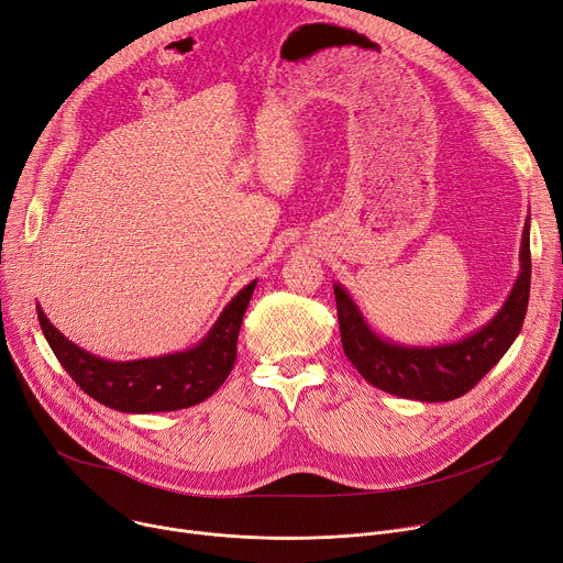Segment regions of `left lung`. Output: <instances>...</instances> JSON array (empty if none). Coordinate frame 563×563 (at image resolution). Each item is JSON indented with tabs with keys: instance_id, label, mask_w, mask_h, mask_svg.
Masks as SVG:
<instances>
[{
	"instance_id": "1",
	"label": "left lung",
	"mask_w": 563,
	"mask_h": 563,
	"mask_svg": "<svg viewBox=\"0 0 563 563\" xmlns=\"http://www.w3.org/2000/svg\"><path fill=\"white\" fill-rule=\"evenodd\" d=\"M530 278L532 257L528 217L520 244V274L505 306L473 334L443 346H400L383 340L368 328L349 291L342 285H334L344 353L366 383L387 394L423 402L455 400L471 391L514 344L522 321H526Z\"/></svg>"
}]
</instances>
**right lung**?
<instances>
[{"mask_svg": "<svg viewBox=\"0 0 563 563\" xmlns=\"http://www.w3.org/2000/svg\"><path fill=\"white\" fill-rule=\"evenodd\" d=\"M255 283L235 294L195 349L133 362H110L79 349L49 323L41 306L35 310L54 355L88 396L126 415H148L192 407L227 383L238 357V334Z\"/></svg>", "mask_w": 563, "mask_h": 563, "instance_id": "obj_1", "label": "right lung"}]
</instances>
